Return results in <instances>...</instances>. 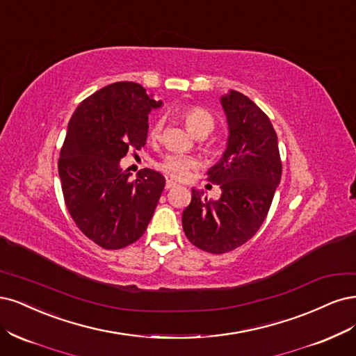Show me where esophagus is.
Returning a JSON list of instances; mask_svg holds the SVG:
<instances>
[{
	"label": "esophagus",
	"mask_w": 356,
	"mask_h": 356,
	"mask_svg": "<svg viewBox=\"0 0 356 356\" xmlns=\"http://www.w3.org/2000/svg\"><path fill=\"white\" fill-rule=\"evenodd\" d=\"M176 186V181H173V180H167L165 181V189H171V188H175Z\"/></svg>",
	"instance_id": "obj_1"
}]
</instances>
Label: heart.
<instances>
[{"instance_id": "obj_1", "label": "heart", "mask_w": 356, "mask_h": 356, "mask_svg": "<svg viewBox=\"0 0 356 356\" xmlns=\"http://www.w3.org/2000/svg\"><path fill=\"white\" fill-rule=\"evenodd\" d=\"M180 117L188 125V129L195 134L200 136L202 133H210L214 127V118L209 111H205L201 106H186L180 111ZM164 129V118L156 117L151 127H149V137L152 140L159 139ZM197 165V161L193 158L179 154L165 155L158 164V168L173 179H185L189 173V170Z\"/></svg>"}]
</instances>
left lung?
<instances>
[{"mask_svg":"<svg viewBox=\"0 0 356 356\" xmlns=\"http://www.w3.org/2000/svg\"><path fill=\"white\" fill-rule=\"evenodd\" d=\"M229 125L220 161L207 171L220 198L209 201L192 189L181 225L191 243L207 253L223 254L245 244L259 231L281 181L282 163L272 122L253 100L231 90L220 99Z\"/></svg>","mask_w":356,"mask_h":356,"instance_id":"1","label":"left lung"}]
</instances>
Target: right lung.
I'll return each instance as SVG.
<instances>
[{
  "instance_id": "add662e5",
  "label": "right lung",
  "mask_w": 356,
  "mask_h": 356,
  "mask_svg": "<svg viewBox=\"0 0 356 356\" xmlns=\"http://www.w3.org/2000/svg\"><path fill=\"white\" fill-rule=\"evenodd\" d=\"M161 102L137 83L100 88L79 103L67 124L59 158L66 209L88 239L120 250L139 239L151 222L165 179L143 168L137 179L120 167L147 137V113Z\"/></svg>"
}]
</instances>
